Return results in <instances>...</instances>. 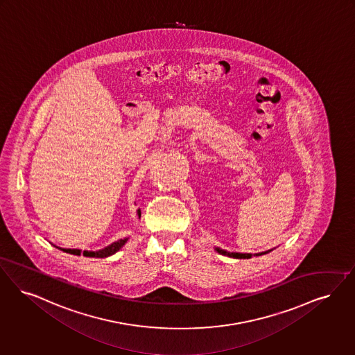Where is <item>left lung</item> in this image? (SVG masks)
<instances>
[{
	"instance_id": "left-lung-1",
	"label": "left lung",
	"mask_w": 355,
	"mask_h": 355,
	"mask_svg": "<svg viewBox=\"0 0 355 355\" xmlns=\"http://www.w3.org/2000/svg\"><path fill=\"white\" fill-rule=\"evenodd\" d=\"M218 254H220V255L228 256V257H234V259H251L252 256H261L266 255V254H268L270 251H273L275 248H270L268 251H263V252H257V254H241V252H230V251H226V250H222V248H219V247H215L214 248Z\"/></svg>"
}]
</instances>
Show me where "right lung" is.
<instances>
[{
	"mask_svg": "<svg viewBox=\"0 0 355 355\" xmlns=\"http://www.w3.org/2000/svg\"><path fill=\"white\" fill-rule=\"evenodd\" d=\"M137 216H139V219L141 218V210L140 209H137ZM128 239L129 238H124V239H119V241H114V243H111V244H108L107 247H104V248H101V250H98V251H82V250H76V248H60V247H57V245H54V247H57L59 250H62L63 252H67V254H71V255L80 256L83 255L85 257H108V256L114 255L116 254L125 243H127Z\"/></svg>",
	"mask_w": 355,
	"mask_h": 355,
	"instance_id": "1",
	"label": "right lung"
}]
</instances>
